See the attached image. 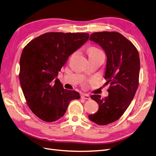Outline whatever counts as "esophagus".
<instances>
[{
  "mask_svg": "<svg viewBox=\"0 0 156 156\" xmlns=\"http://www.w3.org/2000/svg\"><path fill=\"white\" fill-rule=\"evenodd\" d=\"M81 97L82 99H84V100H90V97L88 95H87V94H83Z\"/></svg>",
  "mask_w": 156,
  "mask_h": 156,
  "instance_id": "1",
  "label": "esophagus"
}]
</instances>
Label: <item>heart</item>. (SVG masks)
<instances>
[{"instance_id":"1","label":"heart","mask_w":156,"mask_h":156,"mask_svg":"<svg viewBox=\"0 0 156 156\" xmlns=\"http://www.w3.org/2000/svg\"><path fill=\"white\" fill-rule=\"evenodd\" d=\"M88 56H90V55L102 53V51L98 48H96V47H91V48H90L88 49Z\"/></svg>"}]
</instances>
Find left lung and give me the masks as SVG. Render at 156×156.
<instances>
[{
    "instance_id": "1",
    "label": "left lung",
    "mask_w": 156,
    "mask_h": 156,
    "mask_svg": "<svg viewBox=\"0 0 156 156\" xmlns=\"http://www.w3.org/2000/svg\"><path fill=\"white\" fill-rule=\"evenodd\" d=\"M90 40L100 45L107 58L105 79L111 84L108 96L92 95L99 109L88 116L94 123L103 126L119 120L133 100L139 85V55L135 46L119 32H94Z\"/></svg>"
}]
</instances>
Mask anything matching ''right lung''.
I'll return each mask as SVG.
<instances>
[{"instance_id":"obj_1","label":"right lung","mask_w":156,"mask_h":156,"mask_svg":"<svg viewBox=\"0 0 156 156\" xmlns=\"http://www.w3.org/2000/svg\"><path fill=\"white\" fill-rule=\"evenodd\" d=\"M89 38L88 33L48 32L23 49L19 77L27 103L41 120L51 122L63 116L70 101L79 94L66 90L56 78L69 56Z\"/></svg>"}]
</instances>
